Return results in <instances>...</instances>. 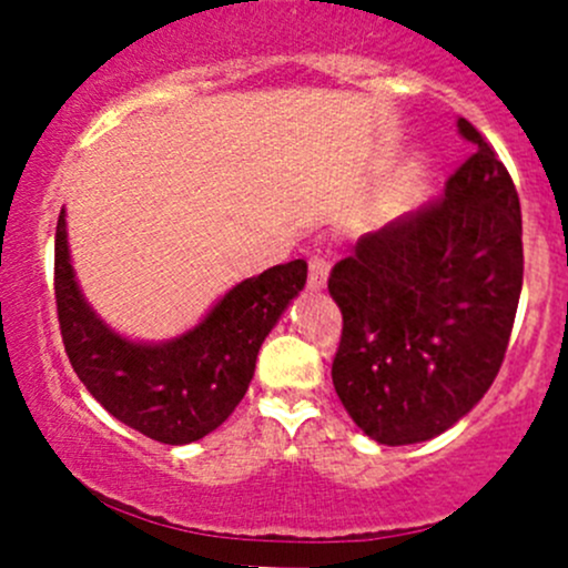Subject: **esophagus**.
<instances>
[{
	"label": "esophagus",
	"instance_id": "1",
	"mask_svg": "<svg viewBox=\"0 0 568 568\" xmlns=\"http://www.w3.org/2000/svg\"><path fill=\"white\" fill-rule=\"evenodd\" d=\"M329 257L326 255H313L311 257V274H307V285L311 291H321L326 285V277H329Z\"/></svg>",
	"mask_w": 568,
	"mask_h": 568
}]
</instances>
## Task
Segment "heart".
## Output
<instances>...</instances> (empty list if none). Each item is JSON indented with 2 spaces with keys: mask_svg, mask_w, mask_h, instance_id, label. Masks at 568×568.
Here are the masks:
<instances>
[{
  "mask_svg": "<svg viewBox=\"0 0 568 568\" xmlns=\"http://www.w3.org/2000/svg\"><path fill=\"white\" fill-rule=\"evenodd\" d=\"M415 203H417V181H409L398 189V194H395L393 211L395 214H400V211H409Z\"/></svg>",
  "mask_w": 568,
  "mask_h": 568,
  "instance_id": "1",
  "label": "heart"
}]
</instances>
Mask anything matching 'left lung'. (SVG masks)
Returning a JSON list of instances; mask_svg holds the SVG:
<instances>
[{"mask_svg": "<svg viewBox=\"0 0 568 568\" xmlns=\"http://www.w3.org/2000/svg\"><path fill=\"white\" fill-rule=\"evenodd\" d=\"M475 153L445 197L365 233L329 274L343 313L332 385L379 445L459 423L495 382L523 294V211L511 175L473 123Z\"/></svg>", "mask_w": 568, "mask_h": 568, "instance_id": "left-lung-1", "label": "left lung"}]
</instances>
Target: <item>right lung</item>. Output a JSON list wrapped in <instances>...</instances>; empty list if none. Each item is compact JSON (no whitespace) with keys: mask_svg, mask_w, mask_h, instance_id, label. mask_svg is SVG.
I'll list each match as a JSON object with an SVG mask.
<instances>
[{"mask_svg":"<svg viewBox=\"0 0 568 568\" xmlns=\"http://www.w3.org/2000/svg\"><path fill=\"white\" fill-rule=\"evenodd\" d=\"M307 280L291 261L233 285L192 329L162 343L131 341L90 307L57 220L54 294L62 343L90 395L120 423L164 445L203 439L247 393L261 343Z\"/></svg>","mask_w":568,"mask_h":568,"instance_id":"obj_1","label":"right lung"}]
</instances>
